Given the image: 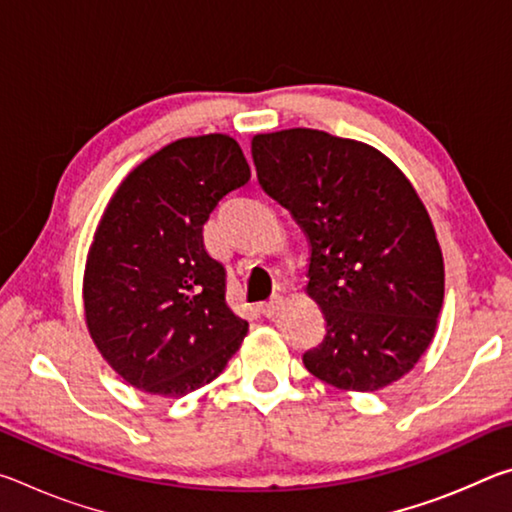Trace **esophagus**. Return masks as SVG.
<instances>
[{
  "label": "esophagus",
  "mask_w": 512,
  "mask_h": 512,
  "mask_svg": "<svg viewBox=\"0 0 512 512\" xmlns=\"http://www.w3.org/2000/svg\"><path fill=\"white\" fill-rule=\"evenodd\" d=\"M282 302H284V298L280 296V293H275V296L268 300V302H262V305H259V311H262L264 316H273L277 309L282 307Z\"/></svg>",
  "instance_id": "obj_1"
}]
</instances>
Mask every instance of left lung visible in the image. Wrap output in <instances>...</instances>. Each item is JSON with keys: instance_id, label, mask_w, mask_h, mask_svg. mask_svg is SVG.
I'll return each instance as SVG.
<instances>
[{"instance_id": "obj_1", "label": "left lung", "mask_w": 512, "mask_h": 512, "mask_svg": "<svg viewBox=\"0 0 512 512\" xmlns=\"http://www.w3.org/2000/svg\"><path fill=\"white\" fill-rule=\"evenodd\" d=\"M264 192L287 207L311 246L307 293L325 339L302 354L311 375L343 391H379L429 348L445 268L427 210L395 164L325 131L255 135Z\"/></svg>"}]
</instances>
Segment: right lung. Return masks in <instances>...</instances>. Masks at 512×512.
<instances>
[{
    "instance_id": "1",
    "label": "right lung",
    "mask_w": 512,
    "mask_h": 512,
    "mask_svg": "<svg viewBox=\"0 0 512 512\" xmlns=\"http://www.w3.org/2000/svg\"><path fill=\"white\" fill-rule=\"evenodd\" d=\"M250 167L228 135L185 137L128 173L103 212L83 277L85 323L112 368L151 395L221 375L248 323L225 302L203 225Z\"/></svg>"
}]
</instances>
